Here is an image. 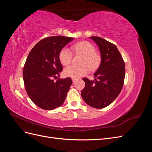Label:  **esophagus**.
<instances>
[{"instance_id":"esophagus-1","label":"esophagus","mask_w":152,"mask_h":152,"mask_svg":"<svg viewBox=\"0 0 152 152\" xmlns=\"http://www.w3.org/2000/svg\"><path fill=\"white\" fill-rule=\"evenodd\" d=\"M72 82H73V83H75V82H76V80L75 79H72Z\"/></svg>"}]
</instances>
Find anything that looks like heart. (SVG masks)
I'll use <instances>...</instances> for the list:
<instances>
[{
	"instance_id": "heart-1",
	"label": "heart",
	"mask_w": 152,
	"mask_h": 152,
	"mask_svg": "<svg viewBox=\"0 0 152 152\" xmlns=\"http://www.w3.org/2000/svg\"><path fill=\"white\" fill-rule=\"evenodd\" d=\"M72 50L77 54L82 55L80 64L82 65L76 66L71 65L64 70V75L70 77L73 79L86 75L89 72V68L94 70L97 68L100 63L99 55L95 52L94 45L87 41H81L73 44ZM72 59V53L68 48H63L59 54V59L63 65H68L70 63Z\"/></svg>"
}]
</instances>
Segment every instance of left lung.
<instances>
[{"label":"left lung","instance_id":"1","mask_svg":"<svg viewBox=\"0 0 152 152\" xmlns=\"http://www.w3.org/2000/svg\"><path fill=\"white\" fill-rule=\"evenodd\" d=\"M99 47L101 63L94 73V80L83 78L85 87L81 96L84 102L95 108H103L117 98L122 89L125 63L115 45L99 37H91Z\"/></svg>","mask_w":152,"mask_h":152}]
</instances>
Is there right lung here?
<instances>
[{
	"label": "right lung",
	"instance_id": "1",
	"mask_svg": "<svg viewBox=\"0 0 152 152\" xmlns=\"http://www.w3.org/2000/svg\"><path fill=\"white\" fill-rule=\"evenodd\" d=\"M73 40L64 36L46 37L32 48L26 58L23 72L25 90L40 108L51 110L65 102L72 80L67 77L55 82L53 78L63 70L59 52Z\"/></svg>",
	"mask_w": 152,
	"mask_h": 152
}]
</instances>
